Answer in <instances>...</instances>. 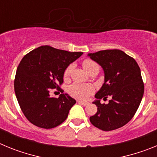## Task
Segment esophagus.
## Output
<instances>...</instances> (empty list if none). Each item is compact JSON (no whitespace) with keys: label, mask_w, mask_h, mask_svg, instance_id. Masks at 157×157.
<instances>
[{"label":"esophagus","mask_w":157,"mask_h":157,"mask_svg":"<svg viewBox=\"0 0 157 157\" xmlns=\"http://www.w3.org/2000/svg\"><path fill=\"white\" fill-rule=\"evenodd\" d=\"M78 104H80V105H83V106H86V105H88V102H86V101H78Z\"/></svg>","instance_id":"esophagus-1"}]
</instances>
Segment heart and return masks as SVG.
I'll return each mask as SVG.
<instances>
[{
	"label": "heart",
	"instance_id": "1",
	"mask_svg": "<svg viewBox=\"0 0 157 157\" xmlns=\"http://www.w3.org/2000/svg\"><path fill=\"white\" fill-rule=\"evenodd\" d=\"M82 67L87 72H90L94 70L99 71V66L95 61L90 59H86L82 61ZM71 66H68L65 69L63 72L64 78L69 77L71 71ZM94 90L93 86L90 84H79V83H74L69 86L68 93L71 96L80 100H85L90 95Z\"/></svg>",
	"mask_w": 157,
	"mask_h": 157
}]
</instances>
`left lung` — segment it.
Segmentation results:
<instances>
[{
    "mask_svg": "<svg viewBox=\"0 0 157 157\" xmlns=\"http://www.w3.org/2000/svg\"><path fill=\"white\" fill-rule=\"evenodd\" d=\"M88 56L105 71V83L95 98H111L107 105L94 101L98 112L90 117V123L105 131L120 128L134 117L143 97L139 66L134 58L119 49L98 51Z\"/></svg>",
    "mask_w": 157,
    "mask_h": 157,
    "instance_id": "obj_1",
    "label": "left lung"
}]
</instances>
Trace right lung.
<instances>
[{
  "instance_id": "add662e5",
  "label": "right lung",
  "mask_w": 157,
  "mask_h": 157,
  "mask_svg": "<svg viewBox=\"0 0 157 157\" xmlns=\"http://www.w3.org/2000/svg\"><path fill=\"white\" fill-rule=\"evenodd\" d=\"M82 52H68L42 45L25 55L19 63L14 80L16 98L25 117L44 129L57 127L65 121L76 101L68 94L51 98L49 90L63 82V72Z\"/></svg>"
}]
</instances>
